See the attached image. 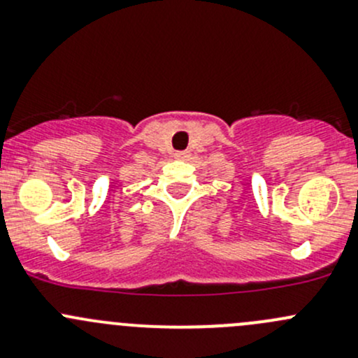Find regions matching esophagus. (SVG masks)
<instances>
[{"instance_id":"esophagus-1","label":"esophagus","mask_w":358,"mask_h":358,"mask_svg":"<svg viewBox=\"0 0 358 358\" xmlns=\"http://www.w3.org/2000/svg\"><path fill=\"white\" fill-rule=\"evenodd\" d=\"M189 157H190L189 150H180V152H175V159H178V161H187Z\"/></svg>"}]
</instances>
